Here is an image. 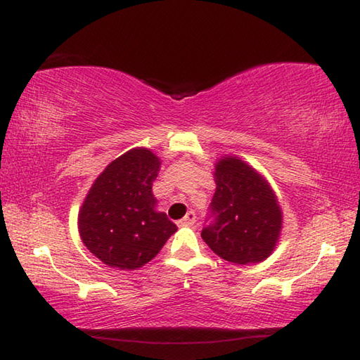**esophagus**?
Returning <instances> with one entry per match:
<instances>
[{"label":"esophagus","mask_w":360,"mask_h":360,"mask_svg":"<svg viewBox=\"0 0 360 360\" xmlns=\"http://www.w3.org/2000/svg\"><path fill=\"white\" fill-rule=\"evenodd\" d=\"M179 224L182 227H191V225L195 224V212L193 211H188L187 214L184 216V219H181Z\"/></svg>","instance_id":"1"}]
</instances>
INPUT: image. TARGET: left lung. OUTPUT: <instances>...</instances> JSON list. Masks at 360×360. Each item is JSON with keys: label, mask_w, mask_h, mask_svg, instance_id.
Returning a JSON list of instances; mask_svg holds the SVG:
<instances>
[{"label": "left lung", "mask_w": 360, "mask_h": 360, "mask_svg": "<svg viewBox=\"0 0 360 360\" xmlns=\"http://www.w3.org/2000/svg\"><path fill=\"white\" fill-rule=\"evenodd\" d=\"M214 216L202 238L219 257L249 265L270 257L283 230V211L270 182L236 155L214 163Z\"/></svg>", "instance_id": "obj_1"}]
</instances>
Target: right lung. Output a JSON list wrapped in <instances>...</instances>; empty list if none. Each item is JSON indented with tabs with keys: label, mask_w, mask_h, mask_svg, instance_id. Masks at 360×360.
<instances>
[{
	"label": "right lung",
	"mask_w": 360,
	"mask_h": 360,
	"mask_svg": "<svg viewBox=\"0 0 360 360\" xmlns=\"http://www.w3.org/2000/svg\"><path fill=\"white\" fill-rule=\"evenodd\" d=\"M160 158L133 148L112 160L85 195L77 214L84 246L108 266L138 270L148 264L178 227L157 211L152 182Z\"/></svg>",
	"instance_id": "add662e5"
}]
</instances>
